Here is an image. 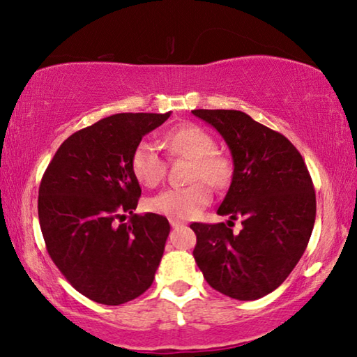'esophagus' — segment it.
Wrapping results in <instances>:
<instances>
[{
    "label": "esophagus",
    "instance_id": "1",
    "mask_svg": "<svg viewBox=\"0 0 357 357\" xmlns=\"http://www.w3.org/2000/svg\"><path fill=\"white\" fill-rule=\"evenodd\" d=\"M169 222H171V226L172 227H180V226H185V222H182V221H178V220H169Z\"/></svg>",
    "mask_w": 357,
    "mask_h": 357
}]
</instances>
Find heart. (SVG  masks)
I'll return each mask as SVG.
<instances>
[{"instance_id": "obj_1", "label": "heart", "mask_w": 357, "mask_h": 357, "mask_svg": "<svg viewBox=\"0 0 357 357\" xmlns=\"http://www.w3.org/2000/svg\"><path fill=\"white\" fill-rule=\"evenodd\" d=\"M162 141L171 155L191 160L188 180L192 183L183 188H167L149 197L146 208L172 220H190L211 201L207 183L218 190L230 183L234 174L232 160L216 150L215 137L207 130L195 123L169 130ZM130 169L142 186L153 188L165 177L166 162L155 142L141 139L131 152Z\"/></svg>"}]
</instances>
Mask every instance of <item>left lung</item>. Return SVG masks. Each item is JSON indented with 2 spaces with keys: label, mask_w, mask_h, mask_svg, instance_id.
<instances>
[{
  "label": "left lung",
  "mask_w": 357,
  "mask_h": 357,
  "mask_svg": "<svg viewBox=\"0 0 357 357\" xmlns=\"http://www.w3.org/2000/svg\"><path fill=\"white\" fill-rule=\"evenodd\" d=\"M227 142L234 177L218 215L227 224L192 222L195 255L205 280L222 295L252 301L289 278L315 224V190L298 149L284 135L235 109H195ZM241 219L243 229H229Z\"/></svg>",
  "instance_id": "obj_1"
}]
</instances>
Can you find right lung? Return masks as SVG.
Segmentation results:
<instances>
[{
    "mask_svg": "<svg viewBox=\"0 0 357 357\" xmlns=\"http://www.w3.org/2000/svg\"><path fill=\"white\" fill-rule=\"evenodd\" d=\"M169 116L105 117L68 136L43 174L37 210L47 251L73 289L92 301L128 303L153 282L171 226L161 215L133 213L141 186L130 156ZM127 213L130 220L123 223Z\"/></svg>",
    "mask_w": 357,
    "mask_h": 357,
    "instance_id": "1",
    "label": "right lung"
}]
</instances>
